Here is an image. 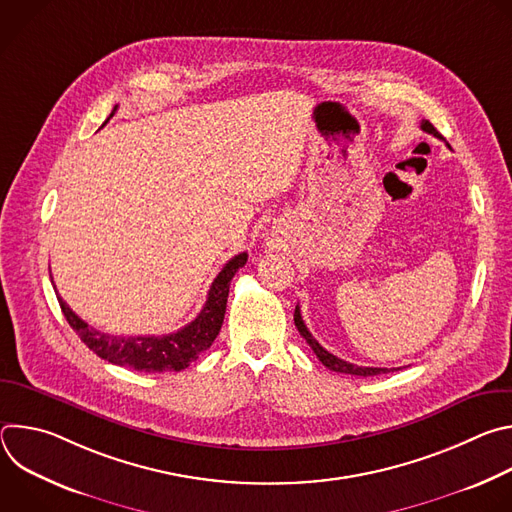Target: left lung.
Instances as JSON below:
<instances>
[{
  "mask_svg": "<svg viewBox=\"0 0 512 512\" xmlns=\"http://www.w3.org/2000/svg\"><path fill=\"white\" fill-rule=\"evenodd\" d=\"M421 129L425 131V133H431L433 137H437V139H444L442 135H440V131H437L427 119H423L421 121ZM294 322H296V326H298V330H300V334L306 338V342L312 346V350L316 352V356L320 358V362L324 364V367H328L330 371H334V373H344V375H356V377H375V375H385V373H391V371H395V369H377V367H358V364H352V362H346V360H342V358H338V356H334L332 352H328L312 334H310V330H308V326L304 324V320H302V312H300V306H296V312H294Z\"/></svg>",
  "mask_w": 512,
  "mask_h": 512,
  "instance_id": "1",
  "label": "left lung"
}]
</instances>
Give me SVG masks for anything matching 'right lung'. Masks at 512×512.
I'll return each mask as SVG.
<instances>
[{"instance_id":"right-lung-1","label":"right lung","mask_w":512,"mask_h":512,"mask_svg":"<svg viewBox=\"0 0 512 512\" xmlns=\"http://www.w3.org/2000/svg\"><path fill=\"white\" fill-rule=\"evenodd\" d=\"M113 113L109 117H113ZM245 263H247V253L235 255L212 281L206 304L200 310V314L188 326L164 336H113V334L95 330L93 326H89L85 320H81L75 312H72L58 294L56 298L70 328L75 330L79 338L103 360H109L113 364H119V367H127L139 373H164V371L178 373L186 369L190 362H194L200 352L210 348L218 332H221L225 312H227L231 279Z\"/></svg>"}]
</instances>
